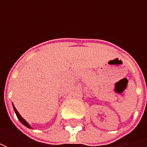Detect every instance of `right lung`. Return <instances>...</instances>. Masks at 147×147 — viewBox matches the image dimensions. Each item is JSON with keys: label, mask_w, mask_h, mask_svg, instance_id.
Listing matches in <instances>:
<instances>
[{"label": "right lung", "mask_w": 147, "mask_h": 147, "mask_svg": "<svg viewBox=\"0 0 147 147\" xmlns=\"http://www.w3.org/2000/svg\"><path fill=\"white\" fill-rule=\"evenodd\" d=\"M13 107H14V112H15V114H16V115H17V117H18V119H19V120H20V121L21 122V123H23V124H24V126H26V127H28V128H32L31 126H30V125H29V124L28 123V122L26 121L25 119H24V118H23V117H22V116L20 115V114H19V112H18V110H16V108L14 107V105H13Z\"/></svg>", "instance_id": "obj_1"}]
</instances>
